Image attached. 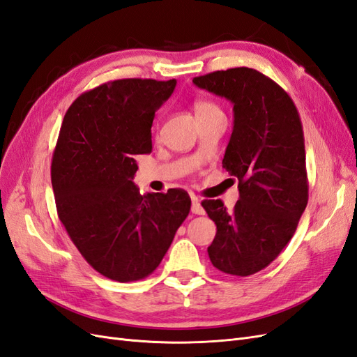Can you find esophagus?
Wrapping results in <instances>:
<instances>
[{
	"instance_id": "esophagus-1",
	"label": "esophagus",
	"mask_w": 357,
	"mask_h": 357,
	"mask_svg": "<svg viewBox=\"0 0 357 357\" xmlns=\"http://www.w3.org/2000/svg\"><path fill=\"white\" fill-rule=\"evenodd\" d=\"M192 213L193 214H204V208L201 205V201L197 197H192Z\"/></svg>"
}]
</instances>
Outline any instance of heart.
Segmentation results:
<instances>
[{
    "instance_id": "1",
    "label": "heart",
    "mask_w": 357,
    "mask_h": 357,
    "mask_svg": "<svg viewBox=\"0 0 357 357\" xmlns=\"http://www.w3.org/2000/svg\"><path fill=\"white\" fill-rule=\"evenodd\" d=\"M193 109H195V114H197V117L222 113L220 107H219L218 104H214V102L208 101V100H198V101L195 102V105H193Z\"/></svg>"
}]
</instances>
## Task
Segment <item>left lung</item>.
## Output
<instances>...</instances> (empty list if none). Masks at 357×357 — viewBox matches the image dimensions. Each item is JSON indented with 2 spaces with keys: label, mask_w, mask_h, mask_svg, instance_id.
Returning <instances> with one entry per match:
<instances>
[{
  "label": "left lung",
  "mask_w": 357,
  "mask_h": 357,
  "mask_svg": "<svg viewBox=\"0 0 357 357\" xmlns=\"http://www.w3.org/2000/svg\"><path fill=\"white\" fill-rule=\"evenodd\" d=\"M193 83L234 104V128L222 165L238 180L240 199L232 211L220 199L202 201L218 226L207 252L219 271L252 275L282 253L307 207L299 113L283 88L253 68L214 71Z\"/></svg>",
  "instance_id": "obj_1"
}]
</instances>
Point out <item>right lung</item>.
I'll use <instances>...</instances> for the list:
<instances>
[{
  "label": "right lung",
  "instance_id": "add662e5",
  "mask_svg": "<svg viewBox=\"0 0 357 357\" xmlns=\"http://www.w3.org/2000/svg\"><path fill=\"white\" fill-rule=\"evenodd\" d=\"M176 79H122L82 93L52 159L58 215L95 271L128 283L152 274L190 211L183 189L142 193L135 158L152 152L155 113Z\"/></svg>",
  "mask_w": 357,
  "mask_h": 357
}]
</instances>
